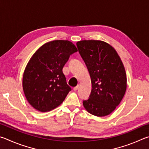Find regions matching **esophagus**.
<instances>
[{
	"instance_id": "34e87169",
	"label": "esophagus",
	"mask_w": 149,
	"mask_h": 149,
	"mask_svg": "<svg viewBox=\"0 0 149 149\" xmlns=\"http://www.w3.org/2000/svg\"><path fill=\"white\" fill-rule=\"evenodd\" d=\"M79 87H80V86L79 85H77V86H75V87H74V88H73V90H74V91H77L78 89H79Z\"/></svg>"
}]
</instances>
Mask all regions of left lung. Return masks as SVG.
<instances>
[{"mask_svg": "<svg viewBox=\"0 0 149 149\" xmlns=\"http://www.w3.org/2000/svg\"><path fill=\"white\" fill-rule=\"evenodd\" d=\"M90 72L92 92L83 101L88 113L102 117L115 110L127 87L125 68L116 49L104 41L84 40L77 42Z\"/></svg>", "mask_w": 149, "mask_h": 149, "instance_id": "obj_1", "label": "left lung"}]
</instances>
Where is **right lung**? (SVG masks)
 Segmentation results:
<instances>
[{
	"mask_svg": "<svg viewBox=\"0 0 149 149\" xmlns=\"http://www.w3.org/2000/svg\"><path fill=\"white\" fill-rule=\"evenodd\" d=\"M71 42L56 40L40 46L31 59L23 75V89L29 103L40 112L59 106L71 88L63 68L70 56L77 52Z\"/></svg>",
	"mask_w": 149,
	"mask_h": 149,
	"instance_id": "right-lung-1",
	"label": "right lung"
}]
</instances>
